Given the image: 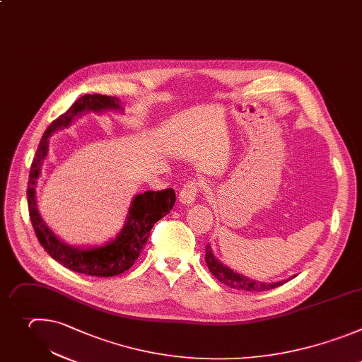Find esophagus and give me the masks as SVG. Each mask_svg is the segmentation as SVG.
Returning <instances> with one entry per match:
<instances>
[{
    "mask_svg": "<svg viewBox=\"0 0 362 362\" xmlns=\"http://www.w3.org/2000/svg\"><path fill=\"white\" fill-rule=\"evenodd\" d=\"M201 188H202V184L199 181L194 180V181L187 182L181 188V191H180V195H178L180 202H182V204H192L195 197H197V194L201 191Z\"/></svg>",
    "mask_w": 362,
    "mask_h": 362,
    "instance_id": "1",
    "label": "esophagus"
}]
</instances>
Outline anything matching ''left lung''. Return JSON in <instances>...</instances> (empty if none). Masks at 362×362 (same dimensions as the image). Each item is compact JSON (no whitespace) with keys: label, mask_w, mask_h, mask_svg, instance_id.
<instances>
[{"label":"left lung","mask_w":362,"mask_h":362,"mask_svg":"<svg viewBox=\"0 0 362 362\" xmlns=\"http://www.w3.org/2000/svg\"><path fill=\"white\" fill-rule=\"evenodd\" d=\"M205 262L208 265L209 272L218 279L220 282H223L224 285H228L231 288H235V290H243V291H252V293H261V291H268V290H274L275 286L282 285L285 281H279V282H272V284H265V282H257L252 281L241 274L234 272L233 269H230L228 267H226L224 264H221L218 259H216L211 251L209 245H205ZM296 276V275H294ZM288 281V279H286Z\"/></svg>","instance_id":"8db88e82"}]
</instances>
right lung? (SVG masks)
Returning a JSON list of instances; mask_svg holds the SVG:
<instances>
[{"label":"right lung","mask_w":362,"mask_h":362,"mask_svg":"<svg viewBox=\"0 0 362 362\" xmlns=\"http://www.w3.org/2000/svg\"><path fill=\"white\" fill-rule=\"evenodd\" d=\"M121 110L115 97L86 94L72 104L68 111L51 122L44 132L35 157L30 168V180L27 188V199L30 220L35 235L42 248L59 264L80 274L93 276H114L129 269L139 252L146 245L150 231L157 221L165 216L175 204V192L173 188L163 191H147L135 195L132 199L127 223L118 237L104 247L88 250L69 247L59 241L45 226L38 214L35 204V184L41 173V165L48 153V136L61 127H68L71 121L84 111Z\"/></svg>","instance_id":"right-lung-1"}]
</instances>
